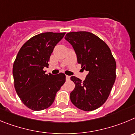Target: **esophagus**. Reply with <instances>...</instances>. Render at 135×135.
<instances>
[{
	"mask_svg": "<svg viewBox=\"0 0 135 135\" xmlns=\"http://www.w3.org/2000/svg\"><path fill=\"white\" fill-rule=\"evenodd\" d=\"M70 76L66 75V81H69V80H70Z\"/></svg>",
	"mask_w": 135,
	"mask_h": 135,
	"instance_id": "34e87169",
	"label": "esophagus"
}]
</instances>
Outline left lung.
<instances>
[{"mask_svg":"<svg viewBox=\"0 0 135 135\" xmlns=\"http://www.w3.org/2000/svg\"><path fill=\"white\" fill-rule=\"evenodd\" d=\"M65 39L72 45L81 68L88 72L83 81L75 76L70 94L71 102L84 111L96 110L105 102L116 79V64L108 46L87 31L66 33Z\"/></svg>","mask_w":135,"mask_h":135,"instance_id":"obj_1","label":"left lung"}]
</instances>
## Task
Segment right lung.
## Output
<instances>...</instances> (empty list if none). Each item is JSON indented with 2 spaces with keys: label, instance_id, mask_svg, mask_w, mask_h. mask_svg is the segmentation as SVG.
I'll use <instances>...</instances> for the list:
<instances>
[{
  "label": "right lung",
  "instance_id": "1",
  "mask_svg": "<svg viewBox=\"0 0 135 135\" xmlns=\"http://www.w3.org/2000/svg\"><path fill=\"white\" fill-rule=\"evenodd\" d=\"M65 33L46 32L33 36L19 50L13 66L15 88L21 102L35 111L48 108L66 81L64 73L45 74L50 57Z\"/></svg>",
  "mask_w": 135,
  "mask_h": 135
}]
</instances>
